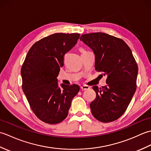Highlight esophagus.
<instances>
[{
	"instance_id": "34e87169",
	"label": "esophagus",
	"mask_w": 151,
	"mask_h": 151,
	"mask_svg": "<svg viewBox=\"0 0 151 151\" xmlns=\"http://www.w3.org/2000/svg\"><path fill=\"white\" fill-rule=\"evenodd\" d=\"M81 88L82 91H84V90H88V89H90V87L88 86H81Z\"/></svg>"
}]
</instances>
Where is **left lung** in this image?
Masks as SVG:
<instances>
[{"instance_id":"left-lung-1","label":"left lung","mask_w":151,"mask_h":151,"mask_svg":"<svg viewBox=\"0 0 151 151\" xmlns=\"http://www.w3.org/2000/svg\"><path fill=\"white\" fill-rule=\"evenodd\" d=\"M81 40L93 51L95 69L107 76L106 85L93 87L96 98L90 104L91 114L101 122L114 121L124 113L135 93L138 73L136 60L123 40L109 34H83Z\"/></svg>"}]
</instances>
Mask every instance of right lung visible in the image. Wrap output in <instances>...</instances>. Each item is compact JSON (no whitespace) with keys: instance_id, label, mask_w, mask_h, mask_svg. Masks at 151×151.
Masks as SVG:
<instances>
[{"instance_id":"obj_1","label":"right lung","mask_w":151,"mask_h":151,"mask_svg":"<svg viewBox=\"0 0 151 151\" xmlns=\"http://www.w3.org/2000/svg\"><path fill=\"white\" fill-rule=\"evenodd\" d=\"M79 34L56 33L35 43L27 53L21 74L22 91L32 110L45 123L57 124L67 117L78 85L58 84L63 56L75 47Z\"/></svg>"}]
</instances>
